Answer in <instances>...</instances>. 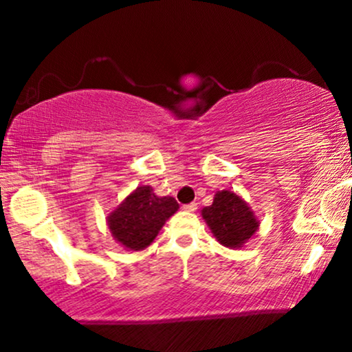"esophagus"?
Returning a JSON list of instances; mask_svg holds the SVG:
<instances>
[{"label":"esophagus","instance_id":"1","mask_svg":"<svg viewBox=\"0 0 352 352\" xmlns=\"http://www.w3.org/2000/svg\"><path fill=\"white\" fill-rule=\"evenodd\" d=\"M182 208H184L186 211H195L197 210V204H195V201H192V204H187V205L182 206Z\"/></svg>","mask_w":352,"mask_h":352}]
</instances>
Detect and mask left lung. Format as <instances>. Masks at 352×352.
Instances as JSON below:
<instances>
[{"instance_id":"8db88e82","label":"left lung","mask_w":352,"mask_h":352,"mask_svg":"<svg viewBox=\"0 0 352 352\" xmlns=\"http://www.w3.org/2000/svg\"><path fill=\"white\" fill-rule=\"evenodd\" d=\"M201 216L218 242L229 248L243 245L258 229L253 211L230 190L218 192L213 204L201 210Z\"/></svg>"}]
</instances>
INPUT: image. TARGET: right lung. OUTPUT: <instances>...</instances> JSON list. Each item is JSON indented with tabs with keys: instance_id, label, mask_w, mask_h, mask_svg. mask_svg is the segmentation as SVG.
Returning a JSON list of instances; mask_svg holds the SVG:
<instances>
[{
	"instance_id": "right-lung-1",
	"label": "right lung",
	"mask_w": 352,
	"mask_h": 352,
	"mask_svg": "<svg viewBox=\"0 0 352 352\" xmlns=\"http://www.w3.org/2000/svg\"><path fill=\"white\" fill-rule=\"evenodd\" d=\"M179 208L173 197H157L148 186L138 187L112 214L109 229L129 250L148 247L165 221Z\"/></svg>"
}]
</instances>
